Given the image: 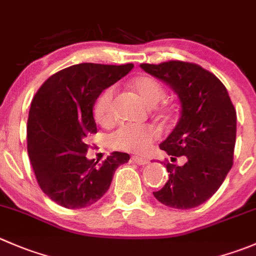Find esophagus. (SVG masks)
<instances>
[{
	"label": "esophagus",
	"mask_w": 256,
	"mask_h": 256,
	"mask_svg": "<svg viewBox=\"0 0 256 256\" xmlns=\"http://www.w3.org/2000/svg\"><path fill=\"white\" fill-rule=\"evenodd\" d=\"M132 161L138 165H148L150 161L148 158H138V156H132Z\"/></svg>",
	"instance_id": "34e87169"
}]
</instances>
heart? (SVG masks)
Masks as SVG:
<instances>
[{"instance_id":"obj_1","label":"heart","mask_w":256,"mask_h":256,"mask_svg":"<svg viewBox=\"0 0 256 256\" xmlns=\"http://www.w3.org/2000/svg\"><path fill=\"white\" fill-rule=\"evenodd\" d=\"M131 88L145 101L148 105H156L165 96L162 85L154 78L141 75L132 78ZM160 115L168 116L172 112V106L164 102L158 108ZM94 116L101 125H108L114 120V88H108L101 91L94 105ZM158 134L154 126H120L108 138L110 145L114 148L128 151L134 154H144L148 151L151 144L158 138Z\"/></svg>"}]
</instances>
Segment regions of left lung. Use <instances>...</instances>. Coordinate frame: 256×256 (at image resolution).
Listing matches in <instances>:
<instances>
[{
  "label": "left lung",
  "mask_w": 256,
  "mask_h": 256,
  "mask_svg": "<svg viewBox=\"0 0 256 256\" xmlns=\"http://www.w3.org/2000/svg\"><path fill=\"white\" fill-rule=\"evenodd\" d=\"M140 68L170 85L181 104L180 120L160 148L171 161L184 156L185 164L166 161L168 180L154 196L175 209L199 206L216 192L232 166L234 105L222 81L196 64L172 60Z\"/></svg>",
  "instance_id": "left-lung-1"
}]
</instances>
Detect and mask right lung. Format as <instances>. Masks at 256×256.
Instances as JSON below:
<instances>
[{"instance_id": "add662e5", "label": "right lung", "mask_w": 256, "mask_h": 256, "mask_svg": "<svg viewBox=\"0 0 256 256\" xmlns=\"http://www.w3.org/2000/svg\"><path fill=\"white\" fill-rule=\"evenodd\" d=\"M126 65L78 64L50 76L34 95L27 120V151L40 188L68 209L95 204L115 170L130 160L114 151L102 162L88 160V138L98 132L92 108L101 91L128 75Z\"/></svg>"}]
</instances>
